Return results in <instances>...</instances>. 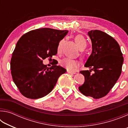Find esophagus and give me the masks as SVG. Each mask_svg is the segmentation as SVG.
<instances>
[{
    "instance_id": "34e87169",
    "label": "esophagus",
    "mask_w": 128,
    "mask_h": 128,
    "mask_svg": "<svg viewBox=\"0 0 128 128\" xmlns=\"http://www.w3.org/2000/svg\"><path fill=\"white\" fill-rule=\"evenodd\" d=\"M67 72H68V73H69V74H76V72H70V71H68V70H67Z\"/></svg>"
}]
</instances>
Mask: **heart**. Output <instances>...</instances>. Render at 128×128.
<instances>
[{
	"mask_svg": "<svg viewBox=\"0 0 128 128\" xmlns=\"http://www.w3.org/2000/svg\"><path fill=\"white\" fill-rule=\"evenodd\" d=\"M75 42L76 43L77 46L78 47L80 50H84L87 46V42L82 36L78 35L75 37ZM63 43V40H60L58 46V52L60 53L62 50V46ZM60 64L61 66L66 68L68 71L74 72L80 66L79 62L77 60H73L69 58H65L60 62Z\"/></svg>",
	"mask_w": 128,
	"mask_h": 128,
	"instance_id": "heart-1",
	"label": "heart"
}]
</instances>
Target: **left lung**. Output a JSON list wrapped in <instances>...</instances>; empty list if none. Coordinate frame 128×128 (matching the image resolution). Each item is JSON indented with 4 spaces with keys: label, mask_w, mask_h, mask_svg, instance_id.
I'll return each instance as SVG.
<instances>
[{
    "label": "left lung",
    "mask_w": 128,
    "mask_h": 128,
    "mask_svg": "<svg viewBox=\"0 0 128 128\" xmlns=\"http://www.w3.org/2000/svg\"><path fill=\"white\" fill-rule=\"evenodd\" d=\"M92 43V52L85 65L90 70H81L85 82L78 88L86 96L99 99L107 95L116 83L122 70L124 58L118 42L98 30L88 32ZM94 71L92 74L91 70Z\"/></svg>",
    "instance_id": "obj_1"
}]
</instances>
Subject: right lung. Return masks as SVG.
<instances>
[{
  "mask_svg": "<svg viewBox=\"0 0 128 128\" xmlns=\"http://www.w3.org/2000/svg\"><path fill=\"white\" fill-rule=\"evenodd\" d=\"M68 30L41 28L31 30L17 42L10 60L13 81L26 98L38 99L46 96L55 86L65 68L53 65L47 68L43 60L58 52L59 42Z\"/></svg>",
  "mask_w": 128,
  "mask_h": 128,
  "instance_id": "right-lung-1",
  "label": "right lung"
}]
</instances>
